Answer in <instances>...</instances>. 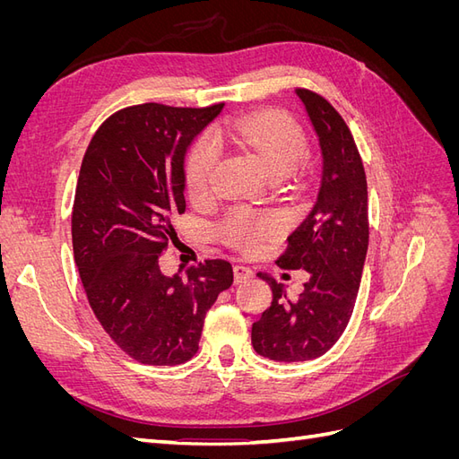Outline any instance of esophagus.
Segmentation results:
<instances>
[{"label":"esophagus","instance_id":"1","mask_svg":"<svg viewBox=\"0 0 459 459\" xmlns=\"http://www.w3.org/2000/svg\"><path fill=\"white\" fill-rule=\"evenodd\" d=\"M255 273L253 270L245 266V264H235L233 266V277H235V283H243V281H248L251 280Z\"/></svg>","mask_w":459,"mask_h":459}]
</instances>
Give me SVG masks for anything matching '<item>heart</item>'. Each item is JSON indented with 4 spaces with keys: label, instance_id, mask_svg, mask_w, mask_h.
Masks as SVG:
<instances>
[{
    "label": "heart",
    "instance_id": "b5f03b06",
    "mask_svg": "<svg viewBox=\"0 0 459 459\" xmlns=\"http://www.w3.org/2000/svg\"><path fill=\"white\" fill-rule=\"evenodd\" d=\"M212 137L221 145H233L253 152L273 178H287L297 170L307 155V135L299 124L280 113H260L228 120L214 128ZM218 162V147L208 135L189 149L184 176L191 199H204L212 186V174ZM272 220L260 214L231 212L221 230L233 243L248 245L272 230Z\"/></svg>",
    "mask_w": 459,
    "mask_h": 459
}]
</instances>
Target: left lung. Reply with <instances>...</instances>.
I'll list each match as a JSON object with an SVG mask.
<instances>
[{"mask_svg":"<svg viewBox=\"0 0 459 459\" xmlns=\"http://www.w3.org/2000/svg\"><path fill=\"white\" fill-rule=\"evenodd\" d=\"M322 151V182L308 216L289 235L281 268L308 272L302 293L290 300L285 285L272 287V307L253 324L255 351L275 362H304L339 341L354 310L368 255V182L354 137L324 97L295 90Z\"/></svg>","mask_w":459,"mask_h":459,"instance_id":"left-lung-1","label":"left lung"}]
</instances>
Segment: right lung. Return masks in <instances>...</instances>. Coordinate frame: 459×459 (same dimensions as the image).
<instances>
[{
    "instance_id": "add662e5",
    "label": "right lung",
    "mask_w": 459,
    "mask_h": 459,
    "mask_svg": "<svg viewBox=\"0 0 459 459\" xmlns=\"http://www.w3.org/2000/svg\"><path fill=\"white\" fill-rule=\"evenodd\" d=\"M224 105L143 103L107 118L78 176L73 248L90 307L107 335L149 366L184 364L199 351L204 316L233 283L228 260L164 275L160 255L186 212L184 164Z\"/></svg>"
}]
</instances>
